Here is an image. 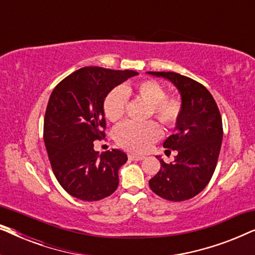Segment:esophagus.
I'll return each instance as SVG.
<instances>
[{"label":"esophagus","mask_w":255,"mask_h":255,"mask_svg":"<svg viewBox=\"0 0 255 255\" xmlns=\"http://www.w3.org/2000/svg\"><path fill=\"white\" fill-rule=\"evenodd\" d=\"M145 156L144 155H138V154H128V159L132 160V161H139V160H142Z\"/></svg>","instance_id":"obj_1"}]
</instances>
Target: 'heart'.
<instances>
[{
	"mask_svg": "<svg viewBox=\"0 0 255 255\" xmlns=\"http://www.w3.org/2000/svg\"><path fill=\"white\" fill-rule=\"evenodd\" d=\"M134 95L149 106L148 117L153 116L163 128H175L183 113V100L179 95H167L161 83L153 79H145L131 86L116 87L110 90L103 101V113L108 121L116 123L125 114L128 100ZM161 135V128L155 122L142 124L127 122L116 130L117 144L128 151L144 152Z\"/></svg>",
	"mask_w": 255,
	"mask_h": 255,
	"instance_id": "heart-1",
	"label": "heart"
}]
</instances>
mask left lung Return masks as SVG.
I'll list each match as a JSON object with an SVG mask.
<instances>
[{
  "instance_id": "left-lung-1",
  "label": "left lung",
  "mask_w": 255,
  "mask_h": 255,
  "mask_svg": "<svg viewBox=\"0 0 255 255\" xmlns=\"http://www.w3.org/2000/svg\"><path fill=\"white\" fill-rule=\"evenodd\" d=\"M148 73L172 81L184 106L177 132L163 142L165 148L176 149L175 160L166 163L160 159L161 167L148 181L149 188L165 200H189L204 189L215 172L223 139L221 113L202 83L174 72Z\"/></svg>"
}]
</instances>
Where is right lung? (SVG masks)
<instances>
[{
  "label": "right lung",
  "mask_w": 255,
  "mask_h": 255,
  "mask_svg": "<svg viewBox=\"0 0 255 255\" xmlns=\"http://www.w3.org/2000/svg\"><path fill=\"white\" fill-rule=\"evenodd\" d=\"M134 71L89 66L73 72L55 86L44 117V141L52 170L69 195L99 201L118 187V169L128 155L120 149H94L106 137L103 101L110 90L138 75Z\"/></svg>",
  "instance_id": "add662e5"
}]
</instances>
